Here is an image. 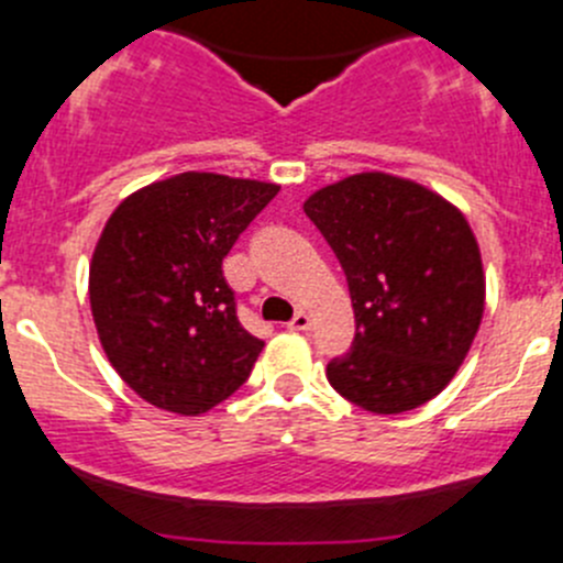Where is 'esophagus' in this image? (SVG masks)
Segmentation results:
<instances>
[{
	"mask_svg": "<svg viewBox=\"0 0 563 563\" xmlns=\"http://www.w3.org/2000/svg\"><path fill=\"white\" fill-rule=\"evenodd\" d=\"M288 327L297 332H308L310 330V316L305 313V310H299V313H294V319L288 321Z\"/></svg>",
	"mask_w": 563,
	"mask_h": 563,
	"instance_id": "obj_1",
	"label": "esophagus"
}]
</instances>
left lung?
Instances as JSON below:
<instances>
[{"instance_id": "left-lung-1", "label": "left lung", "mask_w": 563, "mask_h": 563, "mask_svg": "<svg viewBox=\"0 0 563 563\" xmlns=\"http://www.w3.org/2000/svg\"><path fill=\"white\" fill-rule=\"evenodd\" d=\"M346 275L354 341L327 363L346 401L396 415L438 396L484 313V272L465 217L420 184L360 173L305 200Z\"/></svg>"}]
</instances>
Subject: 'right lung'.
<instances>
[{"label":"right lung","mask_w":563,"mask_h":563,"mask_svg":"<svg viewBox=\"0 0 563 563\" xmlns=\"http://www.w3.org/2000/svg\"><path fill=\"white\" fill-rule=\"evenodd\" d=\"M277 184L181 173L114 209L90 264L98 338L154 407L200 415L247 382L264 341L239 321L222 261Z\"/></svg>","instance_id":"right-lung-1"}]
</instances>
